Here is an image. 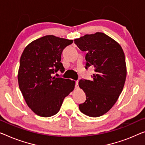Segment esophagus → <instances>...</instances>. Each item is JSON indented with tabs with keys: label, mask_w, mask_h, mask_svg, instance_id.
<instances>
[{
	"label": "esophagus",
	"mask_w": 145,
	"mask_h": 145,
	"mask_svg": "<svg viewBox=\"0 0 145 145\" xmlns=\"http://www.w3.org/2000/svg\"><path fill=\"white\" fill-rule=\"evenodd\" d=\"M75 88H79V81H75Z\"/></svg>",
	"instance_id": "1"
}]
</instances>
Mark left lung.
Instances as JSON below:
<instances>
[{
  "mask_svg": "<svg viewBox=\"0 0 145 145\" xmlns=\"http://www.w3.org/2000/svg\"><path fill=\"white\" fill-rule=\"evenodd\" d=\"M74 43L86 51L85 68L93 66L92 81L81 79L79 87L86 100L79 105L81 113L98 117L109 111L122 91L126 78L125 55L122 47L113 39L102 32L86 34Z\"/></svg>",
  "mask_w": 145,
  "mask_h": 145,
  "instance_id": "8db88e82",
  "label": "left lung"
}]
</instances>
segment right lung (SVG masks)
<instances>
[{
	"instance_id": "1",
	"label": "right lung",
	"mask_w": 145,
	"mask_h": 145,
	"mask_svg": "<svg viewBox=\"0 0 145 145\" xmlns=\"http://www.w3.org/2000/svg\"><path fill=\"white\" fill-rule=\"evenodd\" d=\"M73 40L47 35L32 42L21 55L19 89L28 106L37 115L49 117L59 111L64 99L73 91L75 81L54 74L64 72L61 54Z\"/></svg>"
}]
</instances>
